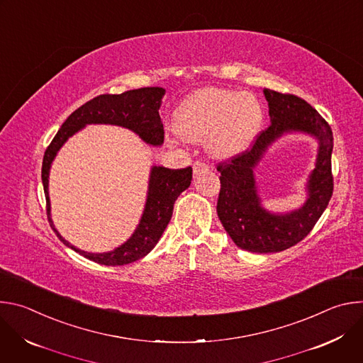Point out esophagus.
I'll return each instance as SVG.
<instances>
[{
	"label": "esophagus",
	"instance_id": "esophagus-1",
	"mask_svg": "<svg viewBox=\"0 0 363 363\" xmlns=\"http://www.w3.org/2000/svg\"><path fill=\"white\" fill-rule=\"evenodd\" d=\"M192 168H194V174H195V175H199V174H203V172L208 171V167H206V165H205L203 162H201V161H196Z\"/></svg>",
	"mask_w": 363,
	"mask_h": 363
}]
</instances>
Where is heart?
Returning <instances> with one entry per match:
<instances>
[{"instance_id": "b5f03b06", "label": "heart", "mask_w": 363, "mask_h": 363, "mask_svg": "<svg viewBox=\"0 0 363 363\" xmlns=\"http://www.w3.org/2000/svg\"><path fill=\"white\" fill-rule=\"evenodd\" d=\"M263 111L250 93L205 87L188 96L174 116L177 133L191 142L208 138V150L217 158L241 153L260 130Z\"/></svg>"}]
</instances>
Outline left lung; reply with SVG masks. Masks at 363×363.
<instances>
[{
    "instance_id": "8db88e82",
    "label": "left lung",
    "mask_w": 363,
    "mask_h": 363,
    "mask_svg": "<svg viewBox=\"0 0 363 363\" xmlns=\"http://www.w3.org/2000/svg\"><path fill=\"white\" fill-rule=\"evenodd\" d=\"M270 126L258 133L248 149L220 162L221 189L217 202L220 221L237 247L251 252H277L301 241L326 210L333 194V133L329 123L306 100L264 89ZM286 131H304L320 140L318 160L308 182V199L301 209L273 215L261 206L253 168L267 147Z\"/></svg>"
}]
</instances>
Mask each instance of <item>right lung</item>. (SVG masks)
Masks as SVG:
<instances>
[{"instance_id": "add662e5", "label": "right lung", "mask_w": 363, "mask_h": 363, "mask_svg": "<svg viewBox=\"0 0 363 363\" xmlns=\"http://www.w3.org/2000/svg\"><path fill=\"white\" fill-rule=\"evenodd\" d=\"M165 94L162 87H142L128 90L121 94H100L83 106L76 109L62 125L56 136L47 146L43 158L41 179L47 202V218L50 227L55 230L57 237L70 248L82 254L89 260L105 266H123L140 260L158 244L162 233L171 221L174 203L179 194L191 185L192 168L169 169L164 167H153L149 178L147 198L139 225L132 237L109 252H86L69 241H66L55 228L50 217V196H48V174L50 167L63 143L90 123L118 125L128 128L138 133L149 145L164 143V125L160 116L161 99Z\"/></svg>"}]
</instances>
